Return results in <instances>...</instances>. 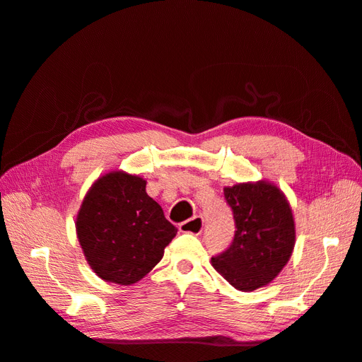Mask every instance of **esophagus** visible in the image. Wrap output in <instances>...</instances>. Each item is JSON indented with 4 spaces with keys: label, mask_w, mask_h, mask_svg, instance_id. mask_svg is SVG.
<instances>
[{
    "label": "esophagus",
    "mask_w": 362,
    "mask_h": 362,
    "mask_svg": "<svg viewBox=\"0 0 362 362\" xmlns=\"http://www.w3.org/2000/svg\"><path fill=\"white\" fill-rule=\"evenodd\" d=\"M204 228V218L201 216H194L192 218H187L185 220V222H182L179 225V229L180 232H187V233H201Z\"/></svg>",
    "instance_id": "1"
}]
</instances>
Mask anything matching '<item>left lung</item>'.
<instances>
[{
	"mask_svg": "<svg viewBox=\"0 0 362 362\" xmlns=\"http://www.w3.org/2000/svg\"><path fill=\"white\" fill-rule=\"evenodd\" d=\"M235 222L230 245L211 257L213 268L232 287L253 291L269 282L287 264L294 247V220L284 194L257 182L223 189Z\"/></svg>",
	"mask_w": 362,
	"mask_h": 362,
	"instance_id": "left-lung-1",
	"label": "left lung"
}]
</instances>
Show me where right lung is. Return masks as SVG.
I'll return each instance as SVG.
<instances>
[{"mask_svg": "<svg viewBox=\"0 0 362 362\" xmlns=\"http://www.w3.org/2000/svg\"><path fill=\"white\" fill-rule=\"evenodd\" d=\"M78 240L102 279L130 286L163 259L177 228L146 194V182L114 171L87 192L76 217Z\"/></svg>", "mask_w": 362, "mask_h": 362, "instance_id": "right-lung-1", "label": "right lung"}]
</instances>
